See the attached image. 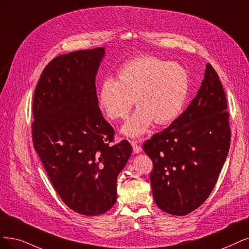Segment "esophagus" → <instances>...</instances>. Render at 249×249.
Returning a JSON list of instances; mask_svg holds the SVG:
<instances>
[{"mask_svg": "<svg viewBox=\"0 0 249 249\" xmlns=\"http://www.w3.org/2000/svg\"><path fill=\"white\" fill-rule=\"evenodd\" d=\"M131 145L133 148V152L134 154H140L142 152V141H131Z\"/></svg>", "mask_w": 249, "mask_h": 249, "instance_id": "34e87169", "label": "esophagus"}]
</instances>
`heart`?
Wrapping results in <instances>:
<instances>
[{
  "mask_svg": "<svg viewBox=\"0 0 249 249\" xmlns=\"http://www.w3.org/2000/svg\"><path fill=\"white\" fill-rule=\"evenodd\" d=\"M190 92L188 71L178 62L142 55L124 63L118 81L107 78L100 86L98 103L110 120H125L135 105L139 107L122 127L128 137L143 135L155 122L167 125L177 120Z\"/></svg>",
  "mask_w": 249,
  "mask_h": 249,
  "instance_id": "heart-1",
  "label": "heart"
}]
</instances>
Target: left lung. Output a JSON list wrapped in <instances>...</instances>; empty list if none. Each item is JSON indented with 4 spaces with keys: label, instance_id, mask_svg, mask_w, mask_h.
<instances>
[{
    "label": "left lung",
    "instance_id": "obj_1",
    "mask_svg": "<svg viewBox=\"0 0 249 249\" xmlns=\"http://www.w3.org/2000/svg\"><path fill=\"white\" fill-rule=\"evenodd\" d=\"M231 131L222 83L210 63L187 109L143 144L153 161L155 203L172 215H186L204 203L229 153Z\"/></svg>",
    "mask_w": 249,
    "mask_h": 249
}]
</instances>
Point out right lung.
<instances>
[{"instance_id": "1", "label": "right lung", "mask_w": 249, "mask_h": 249, "mask_svg": "<svg viewBox=\"0 0 249 249\" xmlns=\"http://www.w3.org/2000/svg\"><path fill=\"white\" fill-rule=\"evenodd\" d=\"M105 48L59 55L46 67L34 94L33 142L52 185L71 210L94 216L117 200V178L130 158L127 141L98 107L95 78Z\"/></svg>"}]
</instances>
